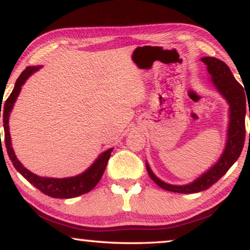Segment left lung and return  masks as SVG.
<instances>
[{"label":"left lung","instance_id":"8db88e82","mask_svg":"<svg viewBox=\"0 0 250 250\" xmlns=\"http://www.w3.org/2000/svg\"><path fill=\"white\" fill-rule=\"evenodd\" d=\"M206 64L210 77V83L221 96L229 105V122L227 129V140L221 156L208 170L204 172L194 181L186 185L167 184L155 175L146 161V168L152 180L164 190L179 192V194H195L208 189L217 180H220L227 171L240 156L245 143V118H246V95L244 88L232 75L226 63L212 56L200 59ZM250 118V108H249ZM250 138V137H249Z\"/></svg>","mask_w":250,"mask_h":250}]
</instances>
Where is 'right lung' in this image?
<instances>
[{"label": "right lung", "mask_w": 250, "mask_h": 250, "mask_svg": "<svg viewBox=\"0 0 250 250\" xmlns=\"http://www.w3.org/2000/svg\"><path fill=\"white\" fill-rule=\"evenodd\" d=\"M43 68V65H34L27 66L24 71L21 72L19 78L17 79L15 88L12 93L5 101L4 108H3V125H4V142L5 147L8 150V155L11 160L13 167L16 170L29 181L31 185L35 186L38 190H41L43 194L53 197V198H73L80 195L89 192L91 189H94L98 182H100L102 175H103L105 167H106L108 159H110L111 153L113 148H108L101 153L94 163L90 167L83 172V173L73 175L68 178H50V177H40V175L33 173L22 165V163L17 159L15 150H13L11 144V136L9 131V118L11 113L13 105H15L17 98H18L20 90L22 88L23 83L27 82L31 75ZM2 107V105H1ZM0 118H1V108H0Z\"/></svg>", "instance_id": "right-lung-1"}]
</instances>
